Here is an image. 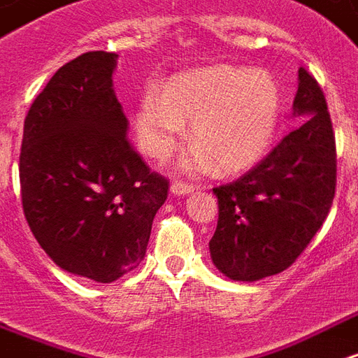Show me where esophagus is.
Instances as JSON below:
<instances>
[{
  "mask_svg": "<svg viewBox=\"0 0 358 358\" xmlns=\"http://www.w3.org/2000/svg\"><path fill=\"white\" fill-rule=\"evenodd\" d=\"M193 192L192 184H186V182H174L171 186L172 195H189Z\"/></svg>",
  "mask_w": 358,
  "mask_h": 358,
  "instance_id": "1",
  "label": "esophagus"
}]
</instances>
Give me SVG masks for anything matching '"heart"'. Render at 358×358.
Returning <instances> with one entry per match:
<instances>
[{
  "label": "heart",
  "instance_id": "heart-1",
  "mask_svg": "<svg viewBox=\"0 0 358 358\" xmlns=\"http://www.w3.org/2000/svg\"><path fill=\"white\" fill-rule=\"evenodd\" d=\"M280 91L271 73L237 66H214L174 78L161 89L148 87L134 112L140 150L163 159L186 134L193 145L180 159L186 172L214 165L226 174L264 159L280 121Z\"/></svg>",
  "mask_w": 358,
  "mask_h": 358
}]
</instances>
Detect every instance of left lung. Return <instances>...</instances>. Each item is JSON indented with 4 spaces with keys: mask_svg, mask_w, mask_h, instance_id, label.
Masks as SVG:
<instances>
[{
    "mask_svg": "<svg viewBox=\"0 0 358 358\" xmlns=\"http://www.w3.org/2000/svg\"><path fill=\"white\" fill-rule=\"evenodd\" d=\"M294 115L303 121L252 171L214 187L218 226L213 264L231 280H260L296 262L327 220L336 193V142L327 100L298 70Z\"/></svg>",
    "mask_w": 358,
    "mask_h": 358,
    "instance_id": "obj_1",
    "label": "left lung"
}]
</instances>
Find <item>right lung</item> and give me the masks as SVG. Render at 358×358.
<instances>
[{
    "label": "right lung",
    "instance_id": "right-lung-1",
    "mask_svg": "<svg viewBox=\"0 0 358 358\" xmlns=\"http://www.w3.org/2000/svg\"><path fill=\"white\" fill-rule=\"evenodd\" d=\"M117 55L85 52L45 85L24 119V216L68 273L113 282L144 260L169 182L127 140L113 91Z\"/></svg>",
    "mask_w": 358,
    "mask_h": 358
}]
</instances>
